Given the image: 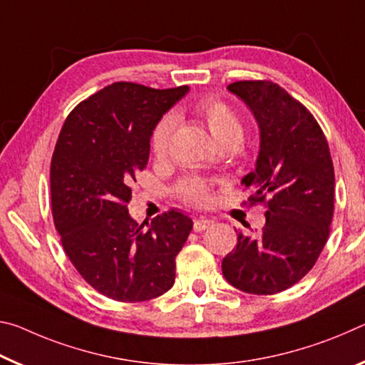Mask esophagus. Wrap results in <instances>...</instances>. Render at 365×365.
I'll use <instances>...</instances> for the list:
<instances>
[{
  "label": "esophagus",
  "instance_id": "1",
  "mask_svg": "<svg viewBox=\"0 0 365 365\" xmlns=\"http://www.w3.org/2000/svg\"><path fill=\"white\" fill-rule=\"evenodd\" d=\"M213 225V220L207 218V217H199L194 220V231L195 232H202L210 228V226Z\"/></svg>",
  "mask_w": 365,
  "mask_h": 365
}]
</instances>
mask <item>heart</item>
<instances>
[{"label":"heart","instance_id":"obj_1","mask_svg":"<svg viewBox=\"0 0 365 365\" xmlns=\"http://www.w3.org/2000/svg\"><path fill=\"white\" fill-rule=\"evenodd\" d=\"M195 113L210 129L213 139L217 140L220 145H226V143H239L242 142L244 137V126L241 118L237 113L231 108L230 105L223 103V101L215 98H205L195 103ZM176 126V118L173 115H166L158 121L152 133V150L157 157H163L168 150L170 139L173 130ZM179 192L184 199L189 202H205L208 197V187L204 181L200 179H187L181 184Z\"/></svg>","mask_w":365,"mask_h":365}]
</instances>
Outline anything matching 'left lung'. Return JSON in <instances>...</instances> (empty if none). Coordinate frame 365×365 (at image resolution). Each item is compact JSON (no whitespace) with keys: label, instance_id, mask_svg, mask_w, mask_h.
Segmentation results:
<instances>
[{"label":"left lung","instance_id":"8db88e82","mask_svg":"<svg viewBox=\"0 0 365 365\" xmlns=\"http://www.w3.org/2000/svg\"><path fill=\"white\" fill-rule=\"evenodd\" d=\"M252 113L260 133L255 170L242 178L250 202H265L260 235L237 232L222 270L231 286L274 294L306 277L330 235L334 200L333 161L324 133L299 101L267 81L230 83Z\"/></svg>","mask_w":365,"mask_h":365}]
</instances>
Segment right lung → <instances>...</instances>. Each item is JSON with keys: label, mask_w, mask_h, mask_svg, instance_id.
<instances>
[{"label": "right lung", "mask_w": 365, "mask_h": 365, "mask_svg": "<svg viewBox=\"0 0 365 365\" xmlns=\"http://www.w3.org/2000/svg\"><path fill=\"white\" fill-rule=\"evenodd\" d=\"M187 92L115 82L77 105L59 133L50 168L53 220L76 270L110 299L148 301L175 283L192 220L171 210L139 225L128 202L155 126Z\"/></svg>", "instance_id": "right-lung-1"}]
</instances>
